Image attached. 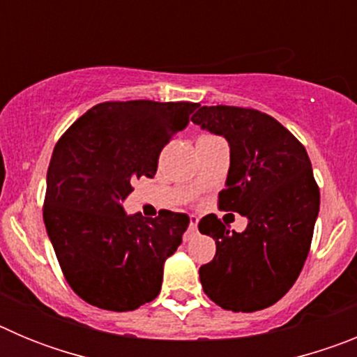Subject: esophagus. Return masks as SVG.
I'll list each match as a JSON object with an SVG mask.
<instances>
[{"label": "esophagus", "instance_id": "esophagus-1", "mask_svg": "<svg viewBox=\"0 0 357 357\" xmlns=\"http://www.w3.org/2000/svg\"><path fill=\"white\" fill-rule=\"evenodd\" d=\"M198 227V218L197 216H189V232H195Z\"/></svg>", "mask_w": 357, "mask_h": 357}]
</instances>
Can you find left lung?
<instances>
[{"mask_svg":"<svg viewBox=\"0 0 357 357\" xmlns=\"http://www.w3.org/2000/svg\"><path fill=\"white\" fill-rule=\"evenodd\" d=\"M195 125L223 135L230 168L218 206L248 218L243 232L207 214L198 230L216 241V255L200 266V282L214 304L234 313L270 307L302 272L320 209V189L307 151L272 116L243 107H200Z\"/></svg>","mask_w":357,"mask_h":357,"instance_id":"1","label":"left lung"}]
</instances>
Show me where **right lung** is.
<instances>
[{
	"label": "right lung",
	"mask_w": 357,
	"mask_h": 357,
	"mask_svg": "<svg viewBox=\"0 0 357 357\" xmlns=\"http://www.w3.org/2000/svg\"><path fill=\"white\" fill-rule=\"evenodd\" d=\"M189 102H105L73 123L55 144L44 225L68 284L87 304L134 311L159 295L164 261L175 254L189 216L127 214L132 182L151 176L162 148L198 109Z\"/></svg>",
	"instance_id": "1"
}]
</instances>
